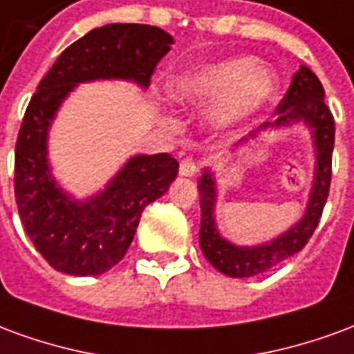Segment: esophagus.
<instances>
[{"label":"esophagus","instance_id":"obj_1","mask_svg":"<svg viewBox=\"0 0 354 354\" xmlns=\"http://www.w3.org/2000/svg\"><path fill=\"white\" fill-rule=\"evenodd\" d=\"M199 172V162L195 161L193 157H185L180 162V174L182 176H195Z\"/></svg>","mask_w":354,"mask_h":354}]
</instances>
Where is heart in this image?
Here are the masks:
<instances>
[{
  "label": "heart",
  "mask_w": 354,
  "mask_h": 354,
  "mask_svg": "<svg viewBox=\"0 0 354 354\" xmlns=\"http://www.w3.org/2000/svg\"><path fill=\"white\" fill-rule=\"evenodd\" d=\"M277 80L252 57L227 58L201 66L170 83V94L184 106L216 102L212 117L218 124L237 123L266 104L274 93Z\"/></svg>",
  "instance_id": "obj_1"
}]
</instances>
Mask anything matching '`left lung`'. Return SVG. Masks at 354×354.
Segmentation results:
<instances>
[{"mask_svg":"<svg viewBox=\"0 0 354 354\" xmlns=\"http://www.w3.org/2000/svg\"><path fill=\"white\" fill-rule=\"evenodd\" d=\"M277 119L273 123H263L258 129L279 127V124L292 123V121H305L313 129L315 146H317V174L313 185L311 199L307 205V212L290 231L271 243L256 248H241L223 241L218 235L214 223V180L205 172L199 180L201 195V231L199 243L201 250L207 256V260L227 277L243 279L254 277L267 269H271L282 260L299 252L317 230L322 216V208L326 205L330 182H332V151H334L335 123L332 111L324 102V88L319 77L307 68L301 66L299 72L294 75L288 93L284 94L281 104L277 106ZM254 131L250 136H256ZM248 140V138H245Z\"/></svg>","mask_w":354,"mask_h":354,"instance_id":"left-lung-1","label":"left lung"}]
</instances>
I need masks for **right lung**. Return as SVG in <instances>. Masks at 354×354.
Returning <instances> with one entry per match:
<instances>
[{"mask_svg": "<svg viewBox=\"0 0 354 354\" xmlns=\"http://www.w3.org/2000/svg\"><path fill=\"white\" fill-rule=\"evenodd\" d=\"M172 43L147 24L94 28L62 50L28 104L15 147V197L28 237L57 271L100 274L123 260L144 208L169 189L178 161L170 153L132 157L98 197L75 203L49 174L50 119L81 81L123 77L147 87Z\"/></svg>", "mask_w": 354, "mask_h": 354, "instance_id": "add662e5", "label": "right lung"}]
</instances>
